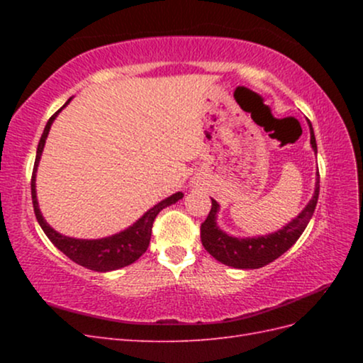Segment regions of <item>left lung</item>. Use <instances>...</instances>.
Returning a JSON list of instances; mask_svg holds the SVG:
<instances>
[{
  "label": "left lung",
  "mask_w": 363,
  "mask_h": 363,
  "mask_svg": "<svg viewBox=\"0 0 363 363\" xmlns=\"http://www.w3.org/2000/svg\"><path fill=\"white\" fill-rule=\"evenodd\" d=\"M311 128V144L316 152V140L313 135V128L309 121ZM316 186L312 200L309 201L303 212L295 219L284 225L279 232L259 236V238H247L238 239L225 235L216 225V212L219 204L212 200V208L208 212L206 221L201 224V242L203 247L208 251V255L213 256L218 262L224 263L227 267H233L239 269H256L268 265L272 260L280 257L283 252H286L304 232V228L309 224L311 218L315 212L320 195V172L316 174Z\"/></svg>",
  "instance_id": "8db88e82"
}]
</instances>
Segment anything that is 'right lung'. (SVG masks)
<instances>
[{
  "label": "right lung",
  "instance_id": "obj_1",
  "mask_svg": "<svg viewBox=\"0 0 363 363\" xmlns=\"http://www.w3.org/2000/svg\"><path fill=\"white\" fill-rule=\"evenodd\" d=\"M69 101H71V98L67 103H65V106H67ZM62 108H59V111L48 119L45 128H43V133L40 136L38 151H36L35 167H33L31 201H33V207H35V215H36L38 223L42 227L43 233L48 236L51 242L56 245L65 256H68L72 262L79 263V265H82L87 269L106 272V271H113V269H119V268H124L127 265H131V263L136 262L147 251V248L150 245V239H151L152 223H155V219L159 215V212L163 211L164 207H168L174 203H177L179 200H182L183 194L177 192V194L168 196L167 200H163L152 208H150V211L133 225L124 230V232H121L113 236L95 239V240H87V239H74V238H68V236H63V235L57 233L56 230L48 225V223L43 219V216L39 211L38 199H36V171H38V163L42 156V150H43V145H45V139L48 136V131L51 128L52 121L56 119L57 113L62 111Z\"/></svg>",
  "mask_w": 363,
  "mask_h": 363
}]
</instances>
